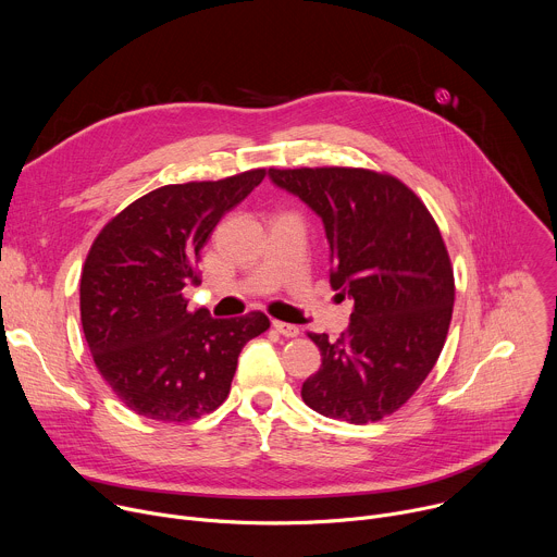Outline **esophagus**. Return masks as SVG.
<instances>
[{
	"label": "esophagus",
	"instance_id": "esophagus-1",
	"mask_svg": "<svg viewBox=\"0 0 557 557\" xmlns=\"http://www.w3.org/2000/svg\"><path fill=\"white\" fill-rule=\"evenodd\" d=\"M273 329L284 335V337H297L299 335V329L293 326V324H286V322H273Z\"/></svg>",
	"mask_w": 557,
	"mask_h": 557
}]
</instances>
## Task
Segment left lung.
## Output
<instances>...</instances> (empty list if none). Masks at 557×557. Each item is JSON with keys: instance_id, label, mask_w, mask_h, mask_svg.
Masks as SVG:
<instances>
[{"instance_id": "left-lung-1", "label": "left lung", "mask_w": 557, "mask_h": 557, "mask_svg": "<svg viewBox=\"0 0 557 557\" xmlns=\"http://www.w3.org/2000/svg\"><path fill=\"white\" fill-rule=\"evenodd\" d=\"M322 218L331 286L355 301L337 342L308 333L322 368L301 385L308 408L355 425L399 410L434 368L449 331L454 271L441 231L401 181L359 168L269 170Z\"/></svg>"}]
</instances>
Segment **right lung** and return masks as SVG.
Masks as SVG:
<instances>
[{"label":"right lung","mask_w":557,"mask_h":557,"mask_svg":"<svg viewBox=\"0 0 557 557\" xmlns=\"http://www.w3.org/2000/svg\"><path fill=\"white\" fill-rule=\"evenodd\" d=\"M267 176L165 185L134 200L97 235L82 273V324L112 392L136 414L185 423L224 404L247 342L271 322L264 312L213 320L189 310L183 288L220 218Z\"/></svg>","instance_id":"add662e5"}]
</instances>
